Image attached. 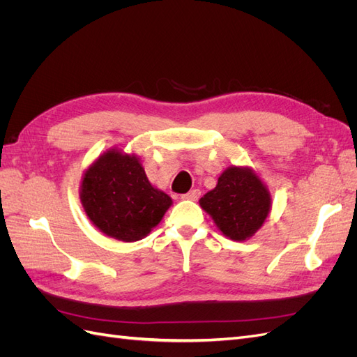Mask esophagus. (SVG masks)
<instances>
[{
  "instance_id": "esophagus-1",
  "label": "esophagus",
  "mask_w": 357,
  "mask_h": 357,
  "mask_svg": "<svg viewBox=\"0 0 357 357\" xmlns=\"http://www.w3.org/2000/svg\"><path fill=\"white\" fill-rule=\"evenodd\" d=\"M201 197V190L199 189H192L190 192L185 193V195H181L183 199H190V201H197Z\"/></svg>"
}]
</instances>
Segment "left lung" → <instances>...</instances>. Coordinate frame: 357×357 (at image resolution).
<instances>
[{
	"instance_id": "obj_1",
	"label": "left lung",
	"mask_w": 357,
	"mask_h": 357,
	"mask_svg": "<svg viewBox=\"0 0 357 357\" xmlns=\"http://www.w3.org/2000/svg\"><path fill=\"white\" fill-rule=\"evenodd\" d=\"M218 229L232 241H245L262 228L271 211V193L252 167L232 165L214 189L199 199Z\"/></svg>"
}]
</instances>
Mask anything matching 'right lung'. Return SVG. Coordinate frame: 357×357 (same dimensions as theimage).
Segmentation results:
<instances>
[{"instance_id":"right-lung-1","label":"right lung","mask_w":357,"mask_h":357,"mask_svg":"<svg viewBox=\"0 0 357 357\" xmlns=\"http://www.w3.org/2000/svg\"><path fill=\"white\" fill-rule=\"evenodd\" d=\"M79 197L95 228L125 243L143 240L172 205L171 197L149 181L139 158L119 147L84 169Z\"/></svg>"}]
</instances>
